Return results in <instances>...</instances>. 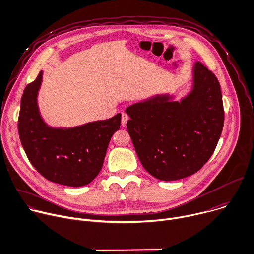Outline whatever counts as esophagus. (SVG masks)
<instances>
[{"mask_svg": "<svg viewBox=\"0 0 254 254\" xmlns=\"http://www.w3.org/2000/svg\"><path fill=\"white\" fill-rule=\"evenodd\" d=\"M128 119H129L128 115H127L126 113H122V117H121V125H122L123 127H125V126H126Z\"/></svg>", "mask_w": 254, "mask_h": 254, "instance_id": "1", "label": "esophagus"}]
</instances>
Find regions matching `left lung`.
Instances as JSON below:
<instances>
[{"mask_svg":"<svg viewBox=\"0 0 254 254\" xmlns=\"http://www.w3.org/2000/svg\"><path fill=\"white\" fill-rule=\"evenodd\" d=\"M192 74V89L180 101L161 94L126 108L128 133L141 164L163 181L200 170L222 132L224 110L217 78L200 62Z\"/></svg>","mask_w":254,"mask_h":254,"instance_id":"8db88e82","label":"left lung"}]
</instances>
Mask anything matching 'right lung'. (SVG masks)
<instances>
[{"label":"right lung","mask_w":254,"mask_h":254,"mask_svg":"<svg viewBox=\"0 0 254 254\" xmlns=\"http://www.w3.org/2000/svg\"><path fill=\"white\" fill-rule=\"evenodd\" d=\"M37 79L24 90L18 129L22 146L35 169L58 184L80 187L89 184L103 166L113 134L120 129L121 114L72 128H53L42 119L38 107Z\"/></svg>","instance_id":"obj_1"}]
</instances>
